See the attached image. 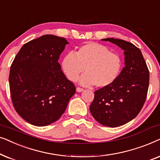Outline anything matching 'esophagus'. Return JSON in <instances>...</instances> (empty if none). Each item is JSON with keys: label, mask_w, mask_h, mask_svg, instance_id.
Segmentation results:
<instances>
[{"label": "esophagus", "mask_w": 160, "mask_h": 160, "mask_svg": "<svg viewBox=\"0 0 160 160\" xmlns=\"http://www.w3.org/2000/svg\"><path fill=\"white\" fill-rule=\"evenodd\" d=\"M76 91H77L78 92H82L84 91V89L80 88V87H77V88H76Z\"/></svg>", "instance_id": "1"}]
</instances>
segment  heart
I'll use <instances>...</instances> for the list:
<instances>
[{
  "mask_svg": "<svg viewBox=\"0 0 160 160\" xmlns=\"http://www.w3.org/2000/svg\"><path fill=\"white\" fill-rule=\"evenodd\" d=\"M63 71L69 80L75 82L83 71L79 79L84 87L94 84L98 88H105L116 82L121 73L122 60L106 46L95 42L82 45L76 54L70 52L62 62Z\"/></svg>",
  "mask_w": 160,
  "mask_h": 160,
  "instance_id": "obj_1",
  "label": "heart"
}]
</instances>
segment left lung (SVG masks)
Segmentation results:
<instances>
[{
    "mask_svg": "<svg viewBox=\"0 0 160 160\" xmlns=\"http://www.w3.org/2000/svg\"><path fill=\"white\" fill-rule=\"evenodd\" d=\"M101 40L124 50L125 66L113 84L95 90L89 109L100 124L116 128L130 122L141 111L147 95L149 71L141 51L132 43L113 38Z\"/></svg>",
    "mask_w": 160,
    "mask_h": 160,
    "instance_id": "8db88e82",
    "label": "left lung"
}]
</instances>
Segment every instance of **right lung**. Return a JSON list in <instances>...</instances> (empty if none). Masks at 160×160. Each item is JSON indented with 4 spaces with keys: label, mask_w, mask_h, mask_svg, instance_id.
<instances>
[{
    "label": "right lung",
    "mask_w": 160,
    "mask_h": 160,
    "mask_svg": "<svg viewBox=\"0 0 160 160\" xmlns=\"http://www.w3.org/2000/svg\"><path fill=\"white\" fill-rule=\"evenodd\" d=\"M66 44L64 38L44 35L24 44L13 61L8 78L12 103L32 125L60 119L76 92L58 62Z\"/></svg>",
    "instance_id": "add662e5"
}]
</instances>
